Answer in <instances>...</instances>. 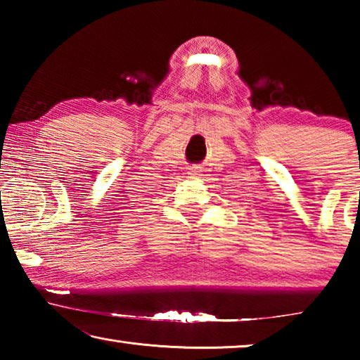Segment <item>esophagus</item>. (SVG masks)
Instances as JSON below:
<instances>
[{"mask_svg":"<svg viewBox=\"0 0 360 360\" xmlns=\"http://www.w3.org/2000/svg\"><path fill=\"white\" fill-rule=\"evenodd\" d=\"M193 173H195V172H193Z\"/></svg>","mask_w":360,"mask_h":360,"instance_id":"1","label":"esophagus"}]
</instances>
